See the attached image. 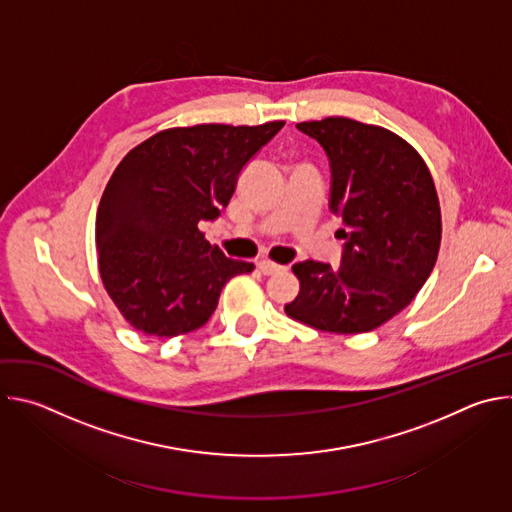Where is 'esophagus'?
Wrapping results in <instances>:
<instances>
[{
	"instance_id": "1",
	"label": "esophagus",
	"mask_w": 512,
	"mask_h": 512,
	"mask_svg": "<svg viewBox=\"0 0 512 512\" xmlns=\"http://www.w3.org/2000/svg\"><path fill=\"white\" fill-rule=\"evenodd\" d=\"M257 267H259V271H261L263 275H273V273H277V271H281V269H283L281 265H277V263H273V261H267V259L259 261V263H257Z\"/></svg>"
}]
</instances>
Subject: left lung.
<instances>
[{"instance_id": "8db88e82", "label": "left lung", "mask_w": 512, "mask_h": 512, "mask_svg": "<svg viewBox=\"0 0 512 512\" xmlns=\"http://www.w3.org/2000/svg\"><path fill=\"white\" fill-rule=\"evenodd\" d=\"M330 160V212L344 229L340 267H291L300 294L285 314L322 332H371L407 308L427 281L442 243L433 178L397 133L348 117L296 125Z\"/></svg>"}]
</instances>
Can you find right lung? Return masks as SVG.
<instances>
[{
	"instance_id": "add662e5",
	"label": "right lung",
	"mask_w": 512,
	"mask_h": 512,
	"mask_svg": "<svg viewBox=\"0 0 512 512\" xmlns=\"http://www.w3.org/2000/svg\"><path fill=\"white\" fill-rule=\"evenodd\" d=\"M283 125L172 127L119 162L97 210L99 273L137 332L172 338L204 326L225 283L255 269L210 245L198 223L221 214L245 164Z\"/></svg>"
}]
</instances>
